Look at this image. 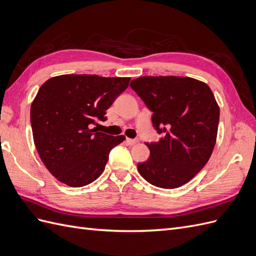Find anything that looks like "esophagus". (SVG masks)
Wrapping results in <instances>:
<instances>
[{"mask_svg":"<svg viewBox=\"0 0 256 256\" xmlns=\"http://www.w3.org/2000/svg\"><path fill=\"white\" fill-rule=\"evenodd\" d=\"M126 143H127L128 145H130V146H132V145H134V144L138 143V140H134V138H126Z\"/></svg>","mask_w":256,"mask_h":256,"instance_id":"esophagus-1","label":"esophagus"}]
</instances>
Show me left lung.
I'll use <instances>...</instances> for the list:
<instances>
[{
    "instance_id": "8db88e82",
    "label": "left lung",
    "mask_w": 256,
    "mask_h": 256,
    "mask_svg": "<svg viewBox=\"0 0 256 256\" xmlns=\"http://www.w3.org/2000/svg\"><path fill=\"white\" fill-rule=\"evenodd\" d=\"M130 86L152 112L162 138L146 143L150 156L138 164L150 184L175 189L187 184L210 158L218 134L220 109L208 85L189 76H145Z\"/></svg>"
}]
</instances>
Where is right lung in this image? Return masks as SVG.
<instances>
[{"label":"right lung","mask_w":256,"mask_h":256,"mask_svg":"<svg viewBox=\"0 0 256 256\" xmlns=\"http://www.w3.org/2000/svg\"><path fill=\"white\" fill-rule=\"evenodd\" d=\"M130 78L62 74L46 81L30 104L38 154L48 171L69 187L86 186L102 174L110 150L125 140L92 126L125 90Z\"/></svg>","instance_id":"right-lung-1"}]
</instances>
